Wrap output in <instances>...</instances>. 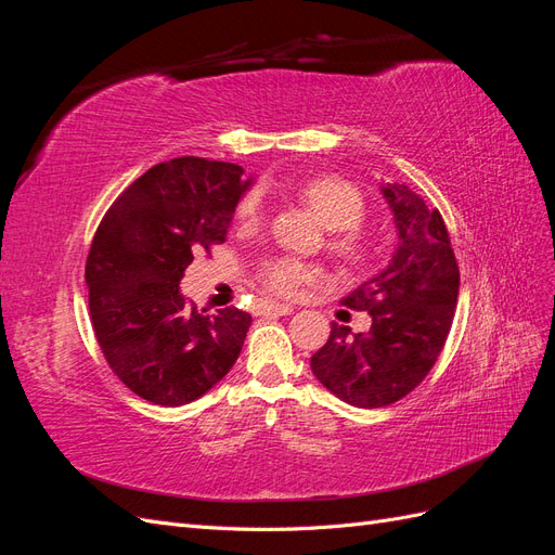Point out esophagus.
<instances>
[{
  "instance_id": "1",
  "label": "esophagus",
  "mask_w": 555,
  "mask_h": 555,
  "mask_svg": "<svg viewBox=\"0 0 555 555\" xmlns=\"http://www.w3.org/2000/svg\"><path fill=\"white\" fill-rule=\"evenodd\" d=\"M259 312L263 314H292L294 308L292 306H284V304H259Z\"/></svg>"
}]
</instances>
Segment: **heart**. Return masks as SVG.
Here are the masks:
<instances>
[{
    "label": "heart",
    "mask_w": 555,
    "mask_h": 555,
    "mask_svg": "<svg viewBox=\"0 0 555 555\" xmlns=\"http://www.w3.org/2000/svg\"><path fill=\"white\" fill-rule=\"evenodd\" d=\"M298 196L312 212L331 229L328 251L345 266H363L371 259V245L359 233L365 220V196L354 182L338 176L310 178L298 188ZM263 215V196L259 190H249L236 206L238 222L255 227ZM314 268L296 259H271L266 261L257 280L266 294L278 298H292L304 284L314 280Z\"/></svg>",
    "instance_id": "1"
}]
</instances>
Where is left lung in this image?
Returning a JSON list of instances; mask_svg holds the SVG:
<instances>
[{"label": "left lung", "mask_w": 555, "mask_h": 555, "mask_svg": "<svg viewBox=\"0 0 555 555\" xmlns=\"http://www.w3.org/2000/svg\"><path fill=\"white\" fill-rule=\"evenodd\" d=\"M393 210L398 249L382 273L343 298L365 310L373 326L351 333L331 324L326 345L310 359L314 377L354 408H384L414 391L444 349L459 304V263L438 208L405 184L382 190Z\"/></svg>", "instance_id": "left-lung-1"}]
</instances>
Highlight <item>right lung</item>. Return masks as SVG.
Segmentation results:
<instances>
[{"mask_svg": "<svg viewBox=\"0 0 555 555\" xmlns=\"http://www.w3.org/2000/svg\"><path fill=\"white\" fill-rule=\"evenodd\" d=\"M229 162H162L113 201L86 261L90 322L111 371L139 398L188 405L236 363L251 317L198 310L178 282L222 245L247 182Z\"/></svg>", "mask_w": 555, "mask_h": 555, "instance_id": "1", "label": "right lung"}]
</instances>
